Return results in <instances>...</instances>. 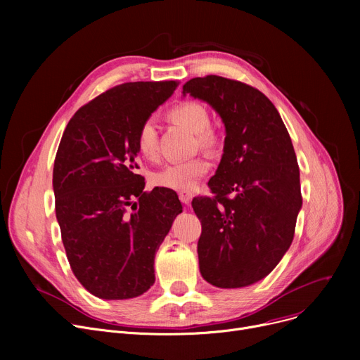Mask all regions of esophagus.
<instances>
[{
	"mask_svg": "<svg viewBox=\"0 0 360 360\" xmlns=\"http://www.w3.org/2000/svg\"><path fill=\"white\" fill-rule=\"evenodd\" d=\"M193 194L191 193H179V200L182 201V204L185 205H190L193 201Z\"/></svg>",
	"mask_w": 360,
	"mask_h": 360,
	"instance_id": "34e87169",
	"label": "esophagus"
}]
</instances>
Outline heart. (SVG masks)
<instances>
[{
	"label": "heart",
	"instance_id": "obj_1",
	"mask_svg": "<svg viewBox=\"0 0 360 360\" xmlns=\"http://www.w3.org/2000/svg\"><path fill=\"white\" fill-rule=\"evenodd\" d=\"M170 117L195 132L201 146H213L214 137L209 131L210 117L201 103L184 102L170 110ZM137 147L143 158L148 160H155L158 158V125L153 117L144 120L140 125L137 132ZM209 169L210 163L204 158L172 162L155 172L151 176V182L156 186L167 188V190L172 191L190 193L197 186L198 181L209 172Z\"/></svg>",
	"mask_w": 360,
	"mask_h": 360
}]
</instances>
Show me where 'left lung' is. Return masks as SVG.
Wrapping results in <instances>:
<instances>
[{"mask_svg": "<svg viewBox=\"0 0 360 360\" xmlns=\"http://www.w3.org/2000/svg\"><path fill=\"white\" fill-rule=\"evenodd\" d=\"M182 94L209 103L224 124L223 155L197 197L200 273L220 289L254 285L290 248L302 209L299 166L289 132L259 90L219 75L186 82Z\"/></svg>", "mask_w": 360, "mask_h": 360, "instance_id": "8db88e82", "label": "left lung"}]
</instances>
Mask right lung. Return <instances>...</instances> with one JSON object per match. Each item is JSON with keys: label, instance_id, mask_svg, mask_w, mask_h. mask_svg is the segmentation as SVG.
Listing matches in <instances>:
<instances>
[{"label": "right lung", "instance_id": "1", "mask_svg": "<svg viewBox=\"0 0 360 360\" xmlns=\"http://www.w3.org/2000/svg\"><path fill=\"white\" fill-rule=\"evenodd\" d=\"M176 82L124 83L70 120L53 163L55 213L74 276L106 300L137 297L155 283V255L182 213L172 190L144 193L137 132Z\"/></svg>", "mask_w": 360, "mask_h": 360}]
</instances>
